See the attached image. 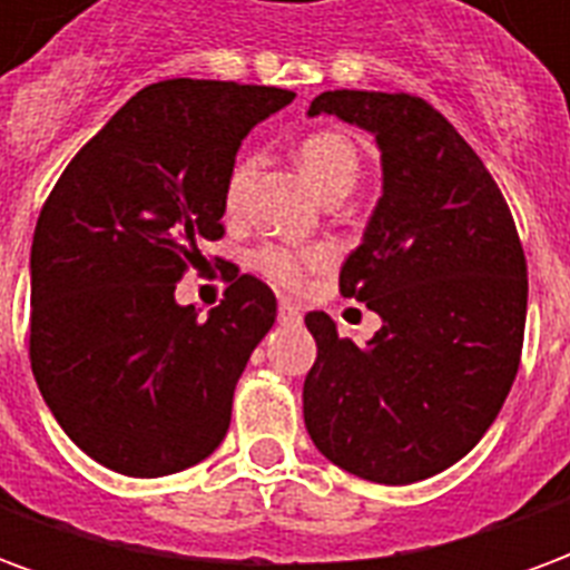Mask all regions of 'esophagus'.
<instances>
[{"mask_svg":"<svg viewBox=\"0 0 570 570\" xmlns=\"http://www.w3.org/2000/svg\"><path fill=\"white\" fill-rule=\"evenodd\" d=\"M277 314H281V323H298L302 321V311H298V305H293V302H281V311H277Z\"/></svg>","mask_w":570,"mask_h":570,"instance_id":"esophagus-1","label":"esophagus"}]
</instances>
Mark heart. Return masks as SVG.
I'll use <instances>...</instances> for the list:
<instances>
[{"mask_svg":"<svg viewBox=\"0 0 570 570\" xmlns=\"http://www.w3.org/2000/svg\"><path fill=\"white\" fill-rule=\"evenodd\" d=\"M296 158L305 179L317 188V195H323V198L347 195L351 186L357 183L360 149L357 142L351 140L347 134H342V130H311L308 137H302V142H298ZM249 174H253V164L247 158H240L232 167L228 179H225L223 200L228 213L240 210ZM330 259H333V253L326 247L293 249L281 247V244H265V247L253 253V268L277 286H298L305 284L308 274L326 268Z\"/></svg>","mask_w":570,"mask_h":570,"instance_id":"1","label":"heart"}]
</instances>
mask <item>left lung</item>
Instances as JSON below:
<instances>
[{"mask_svg": "<svg viewBox=\"0 0 570 570\" xmlns=\"http://www.w3.org/2000/svg\"><path fill=\"white\" fill-rule=\"evenodd\" d=\"M308 116L370 130L382 151V198L338 274L382 330L354 345L330 314L305 317L317 342L305 428L335 466L409 485L498 419L525 335V253L485 164L421 97L323 91Z\"/></svg>", "mask_w": 570, "mask_h": 570, "instance_id": "left-lung-1", "label": "left lung"}]
</instances>
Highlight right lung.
<instances>
[{
	"label": "right lung",
	"instance_id": "1",
	"mask_svg": "<svg viewBox=\"0 0 570 570\" xmlns=\"http://www.w3.org/2000/svg\"><path fill=\"white\" fill-rule=\"evenodd\" d=\"M293 91L167 79L85 142L45 200L30 253V363L57 424L97 464L167 476L225 440L235 384L277 298L232 265L198 321L176 284L223 237L240 140Z\"/></svg>",
	"mask_w": 570,
	"mask_h": 570
}]
</instances>
